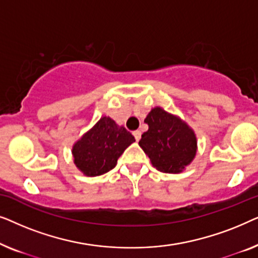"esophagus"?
I'll use <instances>...</instances> for the list:
<instances>
[{"label": "esophagus", "mask_w": 258, "mask_h": 258, "mask_svg": "<svg viewBox=\"0 0 258 258\" xmlns=\"http://www.w3.org/2000/svg\"><path fill=\"white\" fill-rule=\"evenodd\" d=\"M133 135L135 136V140L136 141H140L141 140V132H140V130H135V132L133 133Z\"/></svg>", "instance_id": "obj_1"}]
</instances>
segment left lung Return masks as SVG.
<instances>
[{"mask_svg": "<svg viewBox=\"0 0 258 258\" xmlns=\"http://www.w3.org/2000/svg\"><path fill=\"white\" fill-rule=\"evenodd\" d=\"M144 122L149 129L139 144L157 170L177 174L191 163L197 149L196 136L184 122L158 107Z\"/></svg>", "mask_w": 258, "mask_h": 258, "instance_id": "left-lung-1", "label": "left lung"}]
</instances>
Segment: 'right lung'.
Returning a JSON list of instances; mask_svg holds the SVG:
<instances>
[{
    "label": "right lung",
    "instance_id": "right-lung-1",
    "mask_svg": "<svg viewBox=\"0 0 258 258\" xmlns=\"http://www.w3.org/2000/svg\"><path fill=\"white\" fill-rule=\"evenodd\" d=\"M135 139L110 117H102L73 148L74 163L87 176H100L115 168L118 157Z\"/></svg>",
    "mask_w": 258,
    "mask_h": 258
}]
</instances>
